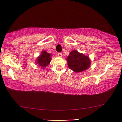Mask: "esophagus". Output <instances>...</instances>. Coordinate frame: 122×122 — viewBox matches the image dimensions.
Returning <instances> with one entry per match:
<instances>
[{"instance_id":"esophagus-1","label":"esophagus","mask_w":122,"mask_h":122,"mask_svg":"<svg viewBox=\"0 0 122 122\" xmlns=\"http://www.w3.org/2000/svg\"><path fill=\"white\" fill-rule=\"evenodd\" d=\"M57 56H58V57H61L62 56V54L61 53H57Z\"/></svg>"}]
</instances>
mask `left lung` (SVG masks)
I'll return each instance as SVG.
<instances>
[{"mask_svg": "<svg viewBox=\"0 0 122 122\" xmlns=\"http://www.w3.org/2000/svg\"><path fill=\"white\" fill-rule=\"evenodd\" d=\"M69 68L75 72H80L89 68L90 60L88 56L73 50L66 58Z\"/></svg>", "mask_w": 122, "mask_h": 122, "instance_id": "8db88e82", "label": "left lung"}]
</instances>
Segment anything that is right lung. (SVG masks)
<instances>
[{"instance_id": "add662e5", "label": "right lung", "mask_w": 122, "mask_h": 122, "mask_svg": "<svg viewBox=\"0 0 122 122\" xmlns=\"http://www.w3.org/2000/svg\"><path fill=\"white\" fill-rule=\"evenodd\" d=\"M51 61L50 54L47 53L46 51H43L41 54L37 59V64H39L41 66L43 67V68H45L48 66Z\"/></svg>"}]
</instances>
